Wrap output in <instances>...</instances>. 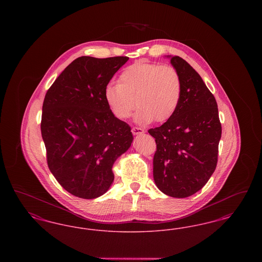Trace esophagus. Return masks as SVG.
Masks as SVG:
<instances>
[{
  "label": "esophagus",
  "instance_id": "obj_1",
  "mask_svg": "<svg viewBox=\"0 0 262 262\" xmlns=\"http://www.w3.org/2000/svg\"><path fill=\"white\" fill-rule=\"evenodd\" d=\"M132 133H133L134 136H139V135H142V134L144 133V130H143V128H141V127L134 126V127L132 128Z\"/></svg>",
  "mask_w": 262,
  "mask_h": 262
}]
</instances>
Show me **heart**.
I'll list each match as a JSON object with an SVG mask.
<instances>
[{
  "label": "heart",
  "mask_w": 262,
  "mask_h": 262,
  "mask_svg": "<svg viewBox=\"0 0 262 262\" xmlns=\"http://www.w3.org/2000/svg\"><path fill=\"white\" fill-rule=\"evenodd\" d=\"M182 93V78L174 68L137 61L121 73L119 83L105 88L104 99L118 119H127L137 105L138 123H164L177 111Z\"/></svg>",
  "instance_id": "obj_1"
}]
</instances>
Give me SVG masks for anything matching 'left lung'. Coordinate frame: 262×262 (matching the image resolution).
<instances>
[{
  "label": "left lung",
  "instance_id": "left-lung-1",
  "mask_svg": "<svg viewBox=\"0 0 262 262\" xmlns=\"http://www.w3.org/2000/svg\"><path fill=\"white\" fill-rule=\"evenodd\" d=\"M171 63L182 78V99L173 117L148 133L156 141V186L169 196L184 199L214 173L222 126L215 97L196 71L179 56L171 57Z\"/></svg>",
  "mask_w": 262,
  "mask_h": 262
}]
</instances>
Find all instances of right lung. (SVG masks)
<instances>
[{"mask_svg":"<svg viewBox=\"0 0 262 262\" xmlns=\"http://www.w3.org/2000/svg\"><path fill=\"white\" fill-rule=\"evenodd\" d=\"M127 60L79 57L45 95L41 135L48 167L58 183L77 198L104 194L114 181V163L133 142L130 126L113 115L104 99V89Z\"/></svg>","mask_w":262,"mask_h":262,"instance_id":"add662e5","label":"right lung"}]
</instances>
